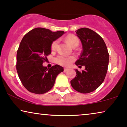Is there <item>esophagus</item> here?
Returning <instances> with one entry per match:
<instances>
[{
	"instance_id": "esophagus-1",
	"label": "esophagus",
	"mask_w": 127,
	"mask_h": 127,
	"mask_svg": "<svg viewBox=\"0 0 127 127\" xmlns=\"http://www.w3.org/2000/svg\"><path fill=\"white\" fill-rule=\"evenodd\" d=\"M68 70H69L68 68H64V72H66V71H67Z\"/></svg>"
}]
</instances>
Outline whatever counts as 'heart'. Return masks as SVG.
I'll return each instance as SVG.
<instances>
[{
    "instance_id": "1",
    "label": "heart",
    "mask_w": 127,
    "mask_h": 127,
    "mask_svg": "<svg viewBox=\"0 0 127 127\" xmlns=\"http://www.w3.org/2000/svg\"><path fill=\"white\" fill-rule=\"evenodd\" d=\"M65 40L66 43L70 47H73L74 46H78L79 43V40L78 38L76 36L73 34H69L65 37ZM58 44V41L55 40L51 44V50H55ZM74 61V58L73 57H67L64 56V55H59L57 57L56 61L57 63L62 66H67L70 65L71 62Z\"/></svg>"
}]
</instances>
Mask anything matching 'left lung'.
Listing matches in <instances>:
<instances>
[{
    "label": "left lung",
    "mask_w": 127,
    "mask_h": 127,
    "mask_svg": "<svg viewBox=\"0 0 127 127\" xmlns=\"http://www.w3.org/2000/svg\"><path fill=\"white\" fill-rule=\"evenodd\" d=\"M76 35L80 40L83 51L75 62L77 66H85L80 72L76 69V77L70 81L76 91L83 94L97 89L105 79L109 65V55L103 39L94 31L87 28L77 29Z\"/></svg>",
    "instance_id": "left-lung-1"
}]
</instances>
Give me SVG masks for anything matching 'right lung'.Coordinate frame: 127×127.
Returning <instances> with one entry per match:
<instances>
[{
    "label": "right lung",
    "mask_w": 127,
    "mask_h": 127,
    "mask_svg": "<svg viewBox=\"0 0 127 127\" xmlns=\"http://www.w3.org/2000/svg\"><path fill=\"white\" fill-rule=\"evenodd\" d=\"M36 28L27 33L21 41L17 53V70L22 84L28 91L42 94L53 88L63 67L55 65L50 68L43 65L51 53V44L65 33Z\"/></svg>",
    "instance_id": "add662e5"
}]
</instances>
